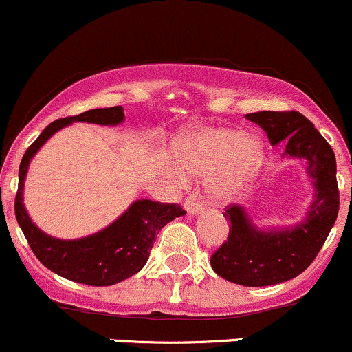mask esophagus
Segmentation results:
<instances>
[{"instance_id": "esophagus-1", "label": "esophagus", "mask_w": 352, "mask_h": 352, "mask_svg": "<svg viewBox=\"0 0 352 352\" xmlns=\"http://www.w3.org/2000/svg\"><path fill=\"white\" fill-rule=\"evenodd\" d=\"M184 207H185V210H187L188 215H200V213H204L201 205L195 199H193V197H188V199L185 200Z\"/></svg>"}]
</instances>
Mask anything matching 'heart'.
I'll return each instance as SVG.
<instances>
[{
    "instance_id": "obj_1",
    "label": "heart",
    "mask_w": 352,
    "mask_h": 352,
    "mask_svg": "<svg viewBox=\"0 0 352 352\" xmlns=\"http://www.w3.org/2000/svg\"><path fill=\"white\" fill-rule=\"evenodd\" d=\"M172 157L184 177L208 179L210 199L221 205L246 195L263 164V142L241 129L205 125L182 131Z\"/></svg>"
}]
</instances>
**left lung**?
Here are the masks:
<instances>
[{
	"label": "left lung",
	"mask_w": 352,
	"mask_h": 352,
	"mask_svg": "<svg viewBox=\"0 0 352 352\" xmlns=\"http://www.w3.org/2000/svg\"><path fill=\"white\" fill-rule=\"evenodd\" d=\"M268 135L285 145L283 159H300L313 185V201L302 220L289 227L258 228L240 205H230L225 218L228 238L212 254L218 276L243 286H270L296 278L313 263L339 212L336 157L326 139L300 112L261 111L246 114Z\"/></svg>",
	"instance_id": "left-lung-1"
}]
</instances>
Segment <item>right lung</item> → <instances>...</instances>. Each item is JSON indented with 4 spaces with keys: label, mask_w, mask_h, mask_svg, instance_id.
Returning <instances> with one entry per match:
<instances>
[{
    "label": "right lung",
    "mask_w": 352,
    "mask_h": 352,
    "mask_svg": "<svg viewBox=\"0 0 352 352\" xmlns=\"http://www.w3.org/2000/svg\"><path fill=\"white\" fill-rule=\"evenodd\" d=\"M125 119L120 106L91 109L82 114L51 122L28 147L19 165L14 213L28 243L41 263L59 276L91 286H111L134 276L147 263L155 236L173 218L185 215L180 205L135 200L109 227L78 240H60L46 235L28 215L23 204L24 180L31 159L60 129L72 122L119 125Z\"/></svg>",
    "instance_id": "1"
}]
</instances>
